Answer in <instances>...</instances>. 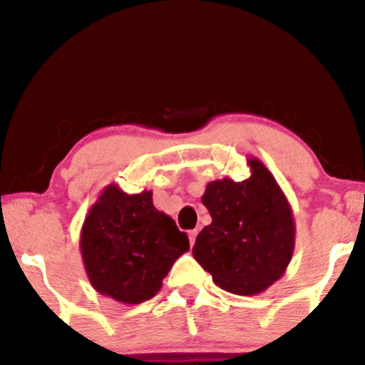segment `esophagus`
Instances as JSON below:
<instances>
[{
	"label": "esophagus",
	"mask_w": 365,
	"mask_h": 365,
	"mask_svg": "<svg viewBox=\"0 0 365 365\" xmlns=\"http://www.w3.org/2000/svg\"><path fill=\"white\" fill-rule=\"evenodd\" d=\"M197 229H192V231H189V242H191V246H194V242H196V237H197Z\"/></svg>",
	"instance_id": "1"
}]
</instances>
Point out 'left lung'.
I'll return each instance as SVG.
<instances>
[{
	"instance_id": "1",
	"label": "left lung",
	"mask_w": 365,
	"mask_h": 365,
	"mask_svg": "<svg viewBox=\"0 0 365 365\" xmlns=\"http://www.w3.org/2000/svg\"><path fill=\"white\" fill-rule=\"evenodd\" d=\"M251 176L207 182L201 201L212 222L199 232L192 256L224 291L254 296L281 279L296 246L291 204L257 158Z\"/></svg>"
}]
</instances>
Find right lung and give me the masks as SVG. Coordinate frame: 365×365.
Instances as JSON below:
<instances>
[{
	"instance_id": "obj_1",
	"label": "right lung",
	"mask_w": 365,
	"mask_h": 365,
	"mask_svg": "<svg viewBox=\"0 0 365 365\" xmlns=\"http://www.w3.org/2000/svg\"><path fill=\"white\" fill-rule=\"evenodd\" d=\"M79 249L91 286L133 306L156 296L189 239L154 207L153 191L126 194L109 184L89 207Z\"/></svg>"
}]
</instances>
